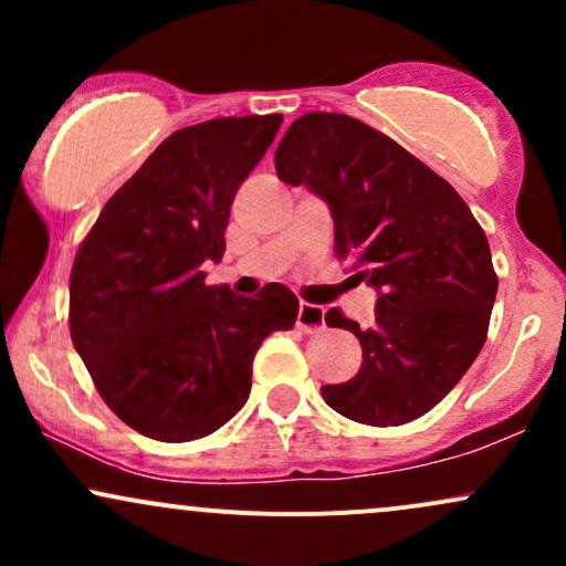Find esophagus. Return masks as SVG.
I'll return each instance as SVG.
<instances>
[{
	"mask_svg": "<svg viewBox=\"0 0 566 566\" xmlns=\"http://www.w3.org/2000/svg\"><path fill=\"white\" fill-rule=\"evenodd\" d=\"M297 329H303V333L314 335V333H322L324 329V308L322 305H314V303H301V308H297Z\"/></svg>",
	"mask_w": 566,
	"mask_h": 566,
	"instance_id": "obj_1",
	"label": "esophagus"
}]
</instances>
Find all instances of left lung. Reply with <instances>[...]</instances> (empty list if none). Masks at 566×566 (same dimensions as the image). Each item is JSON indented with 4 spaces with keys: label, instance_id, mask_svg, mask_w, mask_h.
<instances>
[{
    "label": "left lung",
    "instance_id": "obj_1",
    "mask_svg": "<svg viewBox=\"0 0 566 566\" xmlns=\"http://www.w3.org/2000/svg\"><path fill=\"white\" fill-rule=\"evenodd\" d=\"M274 165L279 180L327 201L337 258L378 292L373 327L337 308L324 316L361 343L359 373L324 386V401L365 426L420 418L486 340L497 276L482 226L444 178L354 116L295 119Z\"/></svg>",
    "mask_w": 566,
    "mask_h": 566
}]
</instances>
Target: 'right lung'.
Returning <instances> with one entry per match:
<instances>
[{"mask_svg": "<svg viewBox=\"0 0 566 566\" xmlns=\"http://www.w3.org/2000/svg\"><path fill=\"white\" fill-rule=\"evenodd\" d=\"M282 114L223 116L172 133L97 216L71 269V340L97 394L129 428L193 441L226 426L252 388V359L292 329L297 297L207 287L201 263L226 252L239 186Z\"/></svg>", "mask_w": 566, "mask_h": 566, "instance_id": "obj_1", "label": "right lung"}]
</instances>
